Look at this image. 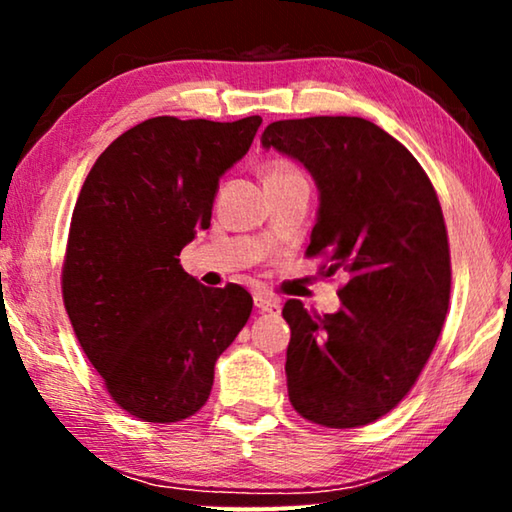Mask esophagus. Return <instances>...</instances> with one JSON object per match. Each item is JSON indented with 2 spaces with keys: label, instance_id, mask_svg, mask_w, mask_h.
I'll use <instances>...</instances> for the list:
<instances>
[{
  "label": "esophagus",
  "instance_id": "obj_1",
  "mask_svg": "<svg viewBox=\"0 0 512 512\" xmlns=\"http://www.w3.org/2000/svg\"><path fill=\"white\" fill-rule=\"evenodd\" d=\"M255 307L259 311H266V314H273V316L280 314V309H282L280 300H275L271 296H264V293H259V296H255Z\"/></svg>",
  "mask_w": 512,
  "mask_h": 512
}]
</instances>
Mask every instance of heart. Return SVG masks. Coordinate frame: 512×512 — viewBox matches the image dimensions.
Here are the masks:
<instances>
[{
  "instance_id": "heart-1",
  "label": "heart",
  "mask_w": 512,
  "mask_h": 512,
  "mask_svg": "<svg viewBox=\"0 0 512 512\" xmlns=\"http://www.w3.org/2000/svg\"><path fill=\"white\" fill-rule=\"evenodd\" d=\"M296 169L291 167L287 162H273V167L268 169L266 173V180H280V178H289V176H296Z\"/></svg>"
}]
</instances>
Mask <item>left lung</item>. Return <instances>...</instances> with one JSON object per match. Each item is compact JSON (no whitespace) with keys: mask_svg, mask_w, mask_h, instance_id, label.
<instances>
[{"mask_svg":"<svg viewBox=\"0 0 512 512\" xmlns=\"http://www.w3.org/2000/svg\"><path fill=\"white\" fill-rule=\"evenodd\" d=\"M262 146L311 173L307 255L348 277L334 314L300 300L282 309L289 400L323 427H363L411 391L445 323L452 266L438 196L409 149L361 117L273 121Z\"/></svg>","mask_w":512,"mask_h":512,"instance_id":"1","label":"left lung"}]
</instances>
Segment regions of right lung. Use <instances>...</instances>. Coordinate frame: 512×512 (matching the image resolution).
Listing matches in <instances>:
<instances>
[{"mask_svg": "<svg viewBox=\"0 0 512 512\" xmlns=\"http://www.w3.org/2000/svg\"><path fill=\"white\" fill-rule=\"evenodd\" d=\"M262 117H153L94 162L76 201L63 300L83 352L121 409L178 422L210 397L214 363L253 311L239 284L203 287L180 250L210 228L225 171L244 158Z\"/></svg>", "mask_w": 512, "mask_h": 512, "instance_id": "right-lung-1", "label": "right lung"}]
</instances>
